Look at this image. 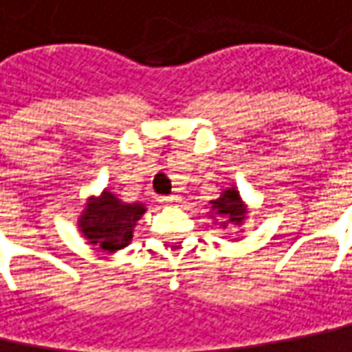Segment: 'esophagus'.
Returning a JSON list of instances; mask_svg holds the SVG:
<instances>
[{
    "label": "esophagus",
    "instance_id": "1",
    "mask_svg": "<svg viewBox=\"0 0 352 352\" xmlns=\"http://www.w3.org/2000/svg\"><path fill=\"white\" fill-rule=\"evenodd\" d=\"M161 201H163L165 205H177V203L181 201V197H179V195H169V197H163Z\"/></svg>",
    "mask_w": 352,
    "mask_h": 352
}]
</instances>
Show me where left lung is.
I'll list each match as a JSON object with an SVG mask.
<instances>
[{
	"mask_svg": "<svg viewBox=\"0 0 352 352\" xmlns=\"http://www.w3.org/2000/svg\"><path fill=\"white\" fill-rule=\"evenodd\" d=\"M210 205H212V210H214V217L222 219L221 226L242 224V221L246 219V208L242 205V199H240V195H238L234 187L226 189L219 199L210 201Z\"/></svg>",
	"mask_w": 352,
	"mask_h": 352,
	"instance_id": "obj_1",
	"label": "left lung"
}]
</instances>
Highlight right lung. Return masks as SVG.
<instances>
[{
    "label": "right lung",
    "instance_id": "1",
    "mask_svg": "<svg viewBox=\"0 0 352 352\" xmlns=\"http://www.w3.org/2000/svg\"><path fill=\"white\" fill-rule=\"evenodd\" d=\"M144 212L146 206L142 203L128 205L110 191H104L100 197L88 199L78 226L90 244L114 252L128 246L133 234V226Z\"/></svg>",
    "mask_w": 352,
    "mask_h": 352
}]
</instances>
